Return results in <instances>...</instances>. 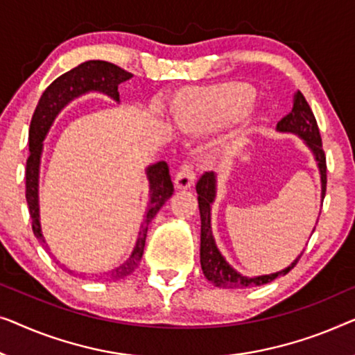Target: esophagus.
Returning a JSON list of instances; mask_svg holds the SVG:
<instances>
[{"instance_id": "1", "label": "esophagus", "mask_w": 355, "mask_h": 355, "mask_svg": "<svg viewBox=\"0 0 355 355\" xmlns=\"http://www.w3.org/2000/svg\"><path fill=\"white\" fill-rule=\"evenodd\" d=\"M194 178H196V173H194L191 164H183L177 172L175 178H173V184H175L177 189H188L194 184Z\"/></svg>"}]
</instances>
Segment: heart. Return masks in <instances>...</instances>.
<instances>
[{"mask_svg": "<svg viewBox=\"0 0 355 355\" xmlns=\"http://www.w3.org/2000/svg\"><path fill=\"white\" fill-rule=\"evenodd\" d=\"M252 89L246 87H220L194 92L180 98L175 111L177 125L187 133H207L227 127L251 109Z\"/></svg>", "mask_w": 355, "mask_h": 355, "instance_id": "heart-1", "label": "heart"}]
</instances>
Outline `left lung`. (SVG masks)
I'll use <instances>...</instances> for the list:
<instances>
[{
    "instance_id": "obj_1",
    "label": "left lung",
    "mask_w": 355,
    "mask_h": 355,
    "mask_svg": "<svg viewBox=\"0 0 355 355\" xmlns=\"http://www.w3.org/2000/svg\"><path fill=\"white\" fill-rule=\"evenodd\" d=\"M277 130L283 133H294L299 138L304 139L307 148L311 149L313 157H315L318 171H320V182H322V201L325 198L327 191V157L325 151L322 148V138L318 132V125L313 116L311 106L304 98L301 92H296L293 99V109L288 116H284L282 121L277 123ZM198 191V202H199V214H201V267L202 273L209 282H212L216 286L222 288H251L261 286V284L270 283L279 275H286L291 268L296 266L301 256L296 257V261L291 262V266L283 268L277 273L261 277H244L241 273L234 270L222 256L217 249L216 239H214L212 228H211V209L212 202L216 199L217 191V178L214 172H206L198 180L196 183ZM315 230V228H313Z\"/></svg>"
}]
</instances>
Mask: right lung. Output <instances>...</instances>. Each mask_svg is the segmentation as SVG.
<instances>
[{
  "label": "right lung",
  "mask_w": 355,
  "mask_h": 355,
  "mask_svg": "<svg viewBox=\"0 0 355 355\" xmlns=\"http://www.w3.org/2000/svg\"><path fill=\"white\" fill-rule=\"evenodd\" d=\"M133 76L123 71L116 64L106 61H87L80 66L73 67L72 71L62 73L49 87L44 89L42 98L35 107L28 128V159L26 168V198L28 204L30 218H32L33 234L38 239H43L42 223H40V204H38V180H40V161L43 153V139L51 128L54 119L58 114L67 106L73 99L82 96L85 93L98 92L109 96L114 101L119 99V85ZM146 175L149 180V202L144 214L143 223L139 227L138 239L135 244L132 254L122 266L109 270L106 273L107 279L117 282L128 277L138 267L143 257L144 243H146L148 225L156 217L168 198L173 194V183L168 173L167 162H157L146 168Z\"/></svg>",
  "instance_id": "right-lung-1"
}]
</instances>
